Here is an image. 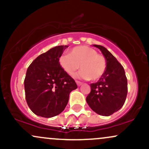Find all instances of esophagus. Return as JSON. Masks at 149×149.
Masks as SVG:
<instances>
[{
    "label": "esophagus",
    "mask_w": 149,
    "mask_h": 149,
    "mask_svg": "<svg viewBox=\"0 0 149 149\" xmlns=\"http://www.w3.org/2000/svg\"><path fill=\"white\" fill-rule=\"evenodd\" d=\"M76 82L77 85H78V86H80V85L83 84V83H82V82L78 81V80H76Z\"/></svg>",
    "instance_id": "1"
}]
</instances>
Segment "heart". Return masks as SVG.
Here are the masks:
<instances>
[{"instance_id": "heart-1", "label": "heart", "mask_w": 149, "mask_h": 149, "mask_svg": "<svg viewBox=\"0 0 149 149\" xmlns=\"http://www.w3.org/2000/svg\"><path fill=\"white\" fill-rule=\"evenodd\" d=\"M61 67L69 75L74 74L79 69L78 77L93 81L98 80L105 73L107 60L96 49L86 45H79L70 50L69 54H64L59 57Z\"/></svg>"}]
</instances>
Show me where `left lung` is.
I'll use <instances>...</instances> for the list:
<instances>
[{"instance_id":"obj_1","label":"left lung","mask_w":149,"mask_h":149,"mask_svg":"<svg viewBox=\"0 0 149 149\" xmlns=\"http://www.w3.org/2000/svg\"><path fill=\"white\" fill-rule=\"evenodd\" d=\"M107 60V69L100 80L90 84L91 91L86 98L92 110L101 116H109L121 109L127 94V80L124 68L107 48L94 45Z\"/></svg>"}]
</instances>
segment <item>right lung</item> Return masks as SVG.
Masks as SVG:
<instances>
[{"label": "right lung", "mask_w": 149, "mask_h": 149, "mask_svg": "<svg viewBox=\"0 0 149 149\" xmlns=\"http://www.w3.org/2000/svg\"><path fill=\"white\" fill-rule=\"evenodd\" d=\"M67 45L52 47L36 58L29 65L24 79L27 104L36 115L52 118L64 110L69 94L77 88L73 78L59 62Z\"/></svg>", "instance_id": "1"}]
</instances>
